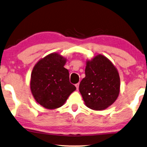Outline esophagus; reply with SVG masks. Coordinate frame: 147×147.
Instances as JSON below:
<instances>
[{
	"label": "esophagus",
	"instance_id": "esophagus-1",
	"mask_svg": "<svg viewBox=\"0 0 147 147\" xmlns=\"http://www.w3.org/2000/svg\"><path fill=\"white\" fill-rule=\"evenodd\" d=\"M75 86H76V89H78V87H79V83H77V84H75Z\"/></svg>",
	"mask_w": 147,
	"mask_h": 147
}]
</instances>
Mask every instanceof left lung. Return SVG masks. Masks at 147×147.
Returning <instances> with one entry per match:
<instances>
[{
	"mask_svg": "<svg viewBox=\"0 0 147 147\" xmlns=\"http://www.w3.org/2000/svg\"><path fill=\"white\" fill-rule=\"evenodd\" d=\"M79 91L88 108L95 111L107 109L119 94L120 76L117 68L102 55L87 61Z\"/></svg>",
	"mask_w": 147,
	"mask_h": 147,
	"instance_id": "obj_1",
	"label": "left lung"
}]
</instances>
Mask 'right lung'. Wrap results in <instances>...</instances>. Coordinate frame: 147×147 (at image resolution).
Returning a JSON list of instances; mask_svg holds the SVG:
<instances>
[{
    "mask_svg": "<svg viewBox=\"0 0 147 147\" xmlns=\"http://www.w3.org/2000/svg\"><path fill=\"white\" fill-rule=\"evenodd\" d=\"M67 59L54 53L41 59L33 68L30 90L37 102L47 109L59 108L76 90L64 67Z\"/></svg>",
    "mask_w": 147,
    "mask_h": 147,
    "instance_id": "add662e5",
    "label": "right lung"
}]
</instances>
